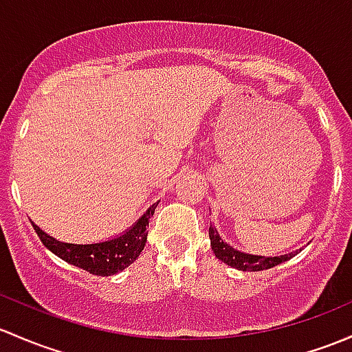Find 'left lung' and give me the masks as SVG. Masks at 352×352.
<instances>
[{"label": "left lung", "mask_w": 352, "mask_h": 352, "mask_svg": "<svg viewBox=\"0 0 352 352\" xmlns=\"http://www.w3.org/2000/svg\"><path fill=\"white\" fill-rule=\"evenodd\" d=\"M209 238H210V246H212V251L214 254H216V258H219L221 261H224L226 265L232 266V268L243 270V272H261V270L273 268V266L283 263V261L290 260L292 256H295V253L282 254V256H273V258L254 256V254L241 253V251L234 250V248L229 246L228 243L223 241L219 232L216 231V228H214L212 224L209 226Z\"/></svg>", "instance_id": "obj_1"}]
</instances>
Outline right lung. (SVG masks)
Returning <instances> with one entry per match:
<instances>
[{"instance_id":"obj_1","label":"right lung","mask_w":352,"mask_h":352,"mask_svg":"<svg viewBox=\"0 0 352 352\" xmlns=\"http://www.w3.org/2000/svg\"><path fill=\"white\" fill-rule=\"evenodd\" d=\"M153 204L142 216L128 232L123 236L111 239V241L96 243V244H72V243H62L54 239L52 236L43 232L36 224H33V229L38 234L40 241L45 244L54 254L62 258L67 263L79 266V268L86 270L98 276H111L114 273L121 272L126 266H129L140 253L143 251L146 244V226L150 223V217L153 216L155 207Z\"/></svg>"}]
</instances>
